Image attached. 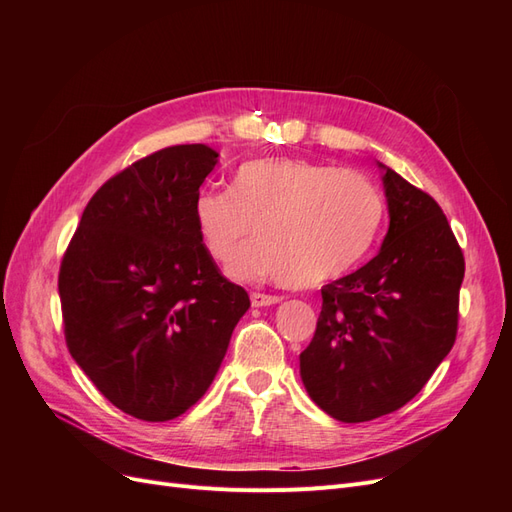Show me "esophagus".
Listing matches in <instances>:
<instances>
[{
  "label": "esophagus",
  "instance_id": "esophagus-1",
  "mask_svg": "<svg viewBox=\"0 0 512 512\" xmlns=\"http://www.w3.org/2000/svg\"><path fill=\"white\" fill-rule=\"evenodd\" d=\"M250 299H252L254 307H267V305H275L282 301V297H277V294H265V292H252Z\"/></svg>",
  "mask_w": 512,
  "mask_h": 512
}]
</instances>
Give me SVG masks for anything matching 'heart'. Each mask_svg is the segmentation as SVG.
Here are the masks:
<instances>
[{
	"label": "heart",
	"mask_w": 512,
	"mask_h": 512,
	"mask_svg": "<svg viewBox=\"0 0 512 512\" xmlns=\"http://www.w3.org/2000/svg\"><path fill=\"white\" fill-rule=\"evenodd\" d=\"M194 224L207 254L228 262L253 224L261 239L230 265L239 280L273 277L314 288L350 271L374 245L384 200L365 175L303 158L243 162L230 190L194 198Z\"/></svg>",
	"instance_id": "heart-1"
}]
</instances>
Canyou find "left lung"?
I'll return each mask as SVG.
<instances>
[{
  "label": "left lung",
  "instance_id": "1",
  "mask_svg": "<svg viewBox=\"0 0 512 512\" xmlns=\"http://www.w3.org/2000/svg\"><path fill=\"white\" fill-rule=\"evenodd\" d=\"M389 232L365 267L322 286L301 380L314 404L342 423L406 406L457 337L463 252L440 205L378 162Z\"/></svg>",
  "mask_w": 512,
  "mask_h": 512
}]
</instances>
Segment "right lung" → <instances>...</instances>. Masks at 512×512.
Wrapping results in <instances>:
<instances>
[{
  "mask_svg": "<svg viewBox=\"0 0 512 512\" xmlns=\"http://www.w3.org/2000/svg\"><path fill=\"white\" fill-rule=\"evenodd\" d=\"M215 164L207 145H175L121 170L91 196L61 260L72 359L141 421H170L205 395L250 307L194 224V198Z\"/></svg>",
  "mask_w": 512,
  "mask_h": 512,
  "instance_id": "obj_1",
  "label": "right lung"
}]
</instances>
